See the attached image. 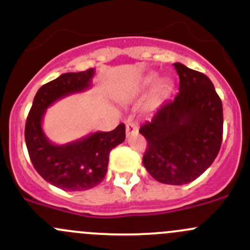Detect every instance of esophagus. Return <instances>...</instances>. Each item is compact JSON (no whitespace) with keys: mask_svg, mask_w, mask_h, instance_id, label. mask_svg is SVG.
<instances>
[{"mask_svg":"<svg viewBox=\"0 0 250 250\" xmlns=\"http://www.w3.org/2000/svg\"><path fill=\"white\" fill-rule=\"evenodd\" d=\"M138 130H139V125H138V123L134 122L133 120H128L127 125H125V133H127V135L133 134V133H138Z\"/></svg>","mask_w":250,"mask_h":250,"instance_id":"esophagus-1","label":"esophagus"}]
</instances>
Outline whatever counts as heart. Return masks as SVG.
Masks as SVG:
<instances>
[{"label":"heart","instance_id":"b5f03b06","mask_svg":"<svg viewBox=\"0 0 250 250\" xmlns=\"http://www.w3.org/2000/svg\"><path fill=\"white\" fill-rule=\"evenodd\" d=\"M153 76H150L147 80L145 81L146 84L152 82ZM173 89V82L169 80V78H161L157 83H156L155 88H153L152 92V99L153 100H160L162 98H166L167 95L170 94Z\"/></svg>","mask_w":250,"mask_h":250}]
</instances>
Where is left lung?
Returning <instances> with one entry per match:
<instances>
[{"label":"left lung","instance_id":"obj_1","mask_svg":"<svg viewBox=\"0 0 250 250\" xmlns=\"http://www.w3.org/2000/svg\"><path fill=\"white\" fill-rule=\"evenodd\" d=\"M179 93L140 127L147 141L143 163L152 178L168 185L196 180L214 162L223 141V104L202 72L173 64Z\"/></svg>","mask_w":250,"mask_h":250}]
</instances>
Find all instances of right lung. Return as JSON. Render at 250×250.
I'll return each instance as SVG.
<instances>
[{
  "instance_id": "1",
  "label": "right lung",
  "mask_w": 250,
  "mask_h": 250,
  "mask_svg": "<svg viewBox=\"0 0 250 250\" xmlns=\"http://www.w3.org/2000/svg\"><path fill=\"white\" fill-rule=\"evenodd\" d=\"M94 70L67 72L42 85L35 95L25 125V141L37 173L64 191H84L99 185L107 172L111 150L125 139V127L95 132L65 145L50 143L42 129L46 109L57 100L88 89Z\"/></svg>"
}]
</instances>
